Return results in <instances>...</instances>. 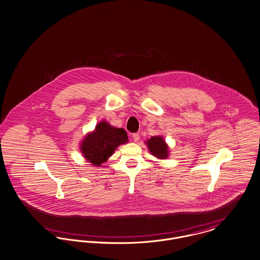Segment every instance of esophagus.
I'll return each mask as SVG.
<instances>
[{
  "label": "esophagus",
  "mask_w": 260,
  "mask_h": 260,
  "mask_svg": "<svg viewBox=\"0 0 260 260\" xmlns=\"http://www.w3.org/2000/svg\"><path fill=\"white\" fill-rule=\"evenodd\" d=\"M132 138L134 140V142H138L139 140H140V134L139 133H134L132 135Z\"/></svg>",
  "instance_id": "obj_1"
}]
</instances>
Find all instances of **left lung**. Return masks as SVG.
<instances>
[{"label": "left lung", "instance_id": "left-lung-1", "mask_svg": "<svg viewBox=\"0 0 260 260\" xmlns=\"http://www.w3.org/2000/svg\"><path fill=\"white\" fill-rule=\"evenodd\" d=\"M147 146L151 154L158 158H167L169 156V148L161 136L152 137L148 140Z\"/></svg>", "mask_w": 260, "mask_h": 260}]
</instances>
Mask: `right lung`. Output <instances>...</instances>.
Listing matches in <instances>:
<instances>
[{
    "mask_svg": "<svg viewBox=\"0 0 260 260\" xmlns=\"http://www.w3.org/2000/svg\"><path fill=\"white\" fill-rule=\"evenodd\" d=\"M127 142L128 136L124 129L112 127L103 121L98 124L92 133L84 139L81 150L89 162L93 166H101L119 145Z\"/></svg>",
    "mask_w": 260,
    "mask_h": 260,
    "instance_id": "obj_1",
    "label": "right lung"
}]
</instances>
